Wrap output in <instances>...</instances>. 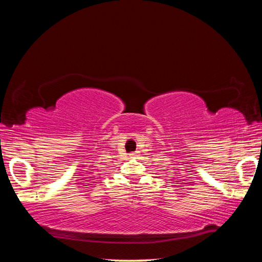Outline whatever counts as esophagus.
<instances>
[{
	"label": "esophagus",
	"mask_w": 262,
	"mask_h": 262,
	"mask_svg": "<svg viewBox=\"0 0 262 262\" xmlns=\"http://www.w3.org/2000/svg\"><path fill=\"white\" fill-rule=\"evenodd\" d=\"M129 155H130L132 157H137V156H139V152L135 151V152H132V154H129Z\"/></svg>",
	"instance_id": "obj_1"
}]
</instances>
